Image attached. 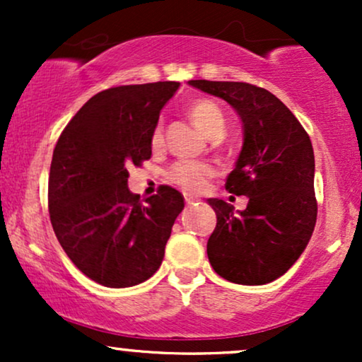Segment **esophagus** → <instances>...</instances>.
Instances as JSON below:
<instances>
[{"instance_id":"34e87169","label":"esophagus","mask_w":362,"mask_h":362,"mask_svg":"<svg viewBox=\"0 0 362 362\" xmlns=\"http://www.w3.org/2000/svg\"><path fill=\"white\" fill-rule=\"evenodd\" d=\"M199 199L197 197H194V195H190V194H185V202L189 206H192V204H195V202H197Z\"/></svg>"}]
</instances>
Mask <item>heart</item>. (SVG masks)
Returning a JSON list of instances; mask_svg holds the SVG:
<instances>
[{"mask_svg":"<svg viewBox=\"0 0 362 362\" xmlns=\"http://www.w3.org/2000/svg\"><path fill=\"white\" fill-rule=\"evenodd\" d=\"M189 117L194 122V126L207 138H213V136L224 132V115L221 109L213 102H194L189 107ZM161 144H163V131H161V126H156L151 134V146L156 149ZM211 175H213V168L204 163H195V161H178L170 170V178L189 192H199V190L204 189L207 178Z\"/></svg>","mask_w":362,"mask_h":362,"instance_id":"obj_1","label":"heart"}]
</instances>
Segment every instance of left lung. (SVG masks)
I'll use <instances>...</instances> for the list:
<instances>
[{
    "instance_id": "8db88e82",
    "label": "left lung",
    "mask_w": 362,
    "mask_h": 362,
    "mask_svg": "<svg viewBox=\"0 0 362 362\" xmlns=\"http://www.w3.org/2000/svg\"><path fill=\"white\" fill-rule=\"evenodd\" d=\"M233 107L243 144L226 190L247 195V209L207 199L216 228L207 240L214 272L235 284L262 286L293 267L317 223L315 155L300 120L276 95L240 81L190 80Z\"/></svg>"
}]
</instances>
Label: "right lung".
I'll return each instance as SVG.
<instances>
[{
  "label": "right lung",
  "instance_id": "add662e5",
  "mask_svg": "<svg viewBox=\"0 0 362 362\" xmlns=\"http://www.w3.org/2000/svg\"><path fill=\"white\" fill-rule=\"evenodd\" d=\"M177 81L126 85L91 97L57 139L49 214L62 250L91 281L131 288L160 269L184 195L161 185L141 201L127 168L151 158V134Z\"/></svg>",
  "mask_w": 362,
  "mask_h": 362
}]
</instances>
